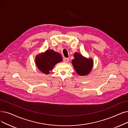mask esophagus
Masks as SVG:
<instances>
[{
    "label": "esophagus",
    "instance_id": "obj_1",
    "mask_svg": "<svg viewBox=\"0 0 128 128\" xmlns=\"http://www.w3.org/2000/svg\"><path fill=\"white\" fill-rule=\"evenodd\" d=\"M63 61H64V62H65V63H68V61H69V58H63Z\"/></svg>",
    "mask_w": 128,
    "mask_h": 128
}]
</instances>
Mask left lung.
Instances as JSON below:
<instances>
[{
	"label": "left lung",
	"mask_w": 128,
	"mask_h": 128,
	"mask_svg": "<svg viewBox=\"0 0 128 128\" xmlns=\"http://www.w3.org/2000/svg\"><path fill=\"white\" fill-rule=\"evenodd\" d=\"M74 58L72 63L78 74L80 76H86L90 73L94 64L92 58H86L78 52L74 53Z\"/></svg>",
	"instance_id": "8db88e82"
}]
</instances>
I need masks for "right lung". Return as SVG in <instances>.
I'll use <instances>...</instances> for the list:
<instances>
[{"label": "right lung", "instance_id": "right-lung-1", "mask_svg": "<svg viewBox=\"0 0 128 128\" xmlns=\"http://www.w3.org/2000/svg\"><path fill=\"white\" fill-rule=\"evenodd\" d=\"M62 57L59 53L53 50H47L44 52L39 53L36 56L35 62L37 68L42 73L48 75L50 74L54 66L62 62Z\"/></svg>", "mask_w": 128, "mask_h": 128}]
</instances>
